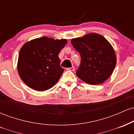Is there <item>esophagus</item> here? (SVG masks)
<instances>
[{"label":"esophagus","mask_w":134,"mask_h":134,"mask_svg":"<svg viewBox=\"0 0 134 134\" xmlns=\"http://www.w3.org/2000/svg\"><path fill=\"white\" fill-rule=\"evenodd\" d=\"M67 70H70V71H74L75 70V68L74 67H70V68H67Z\"/></svg>","instance_id":"34e87169"}]
</instances>
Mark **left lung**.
Segmentation results:
<instances>
[{
  "label": "left lung",
  "instance_id": "left-lung-1",
  "mask_svg": "<svg viewBox=\"0 0 134 134\" xmlns=\"http://www.w3.org/2000/svg\"><path fill=\"white\" fill-rule=\"evenodd\" d=\"M71 43L81 57L76 75L87 84H100L108 79L116 65V57L110 43L102 35L92 33L73 38Z\"/></svg>",
  "mask_w": 134,
  "mask_h": 134
}]
</instances>
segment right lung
Masks as SVG:
<instances>
[{
	"mask_svg": "<svg viewBox=\"0 0 134 134\" xmlns=\"http://www.w3.org/2000/svg\"><path fill=\"white\" fill-rule=\"evenodd\" d=\"M67 43L66 39L43 36L23 44L17 65L23 82L39 91L53 87L64 72V69L60 65L58 54Z\"/></svg>",
	"mask_w": 134,
	"mask_h": 134,
	"instance_id": "obj_1",
	"label": "right lung"
}]
</instances>
